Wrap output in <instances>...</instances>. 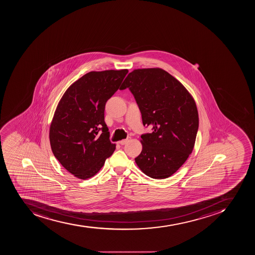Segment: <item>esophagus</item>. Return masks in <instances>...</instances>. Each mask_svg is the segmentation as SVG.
Here are the masks:
<instances>
[{"mask_svg":"<svg viewBox=\"0 0 255 255\" xmlns=\"http://www.w3.org/2000/svg\"><path fill=\"white\" fill-rule=\"evenodd\" d=\"M130 139H131L130 137H127V139H123V140H122V141H119V143L121 145L127 144V142H128V141H129V140H130Z\"/></svg>","mask_w":255,"mask_h":255,"instance_id":"1","label":"esophagus"}]
</instances>
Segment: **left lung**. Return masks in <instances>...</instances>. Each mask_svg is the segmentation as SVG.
<instances>
[{
  "mask_svg": "<svg viewBox=\"0 0 255 255\" xmlns=\"http://www.w3.org/2000/svg\"><path fill=\"white\" fill-rule=\"evenodd\" d=\"M127 88L137 102L142 124L153 129L141 136L136 164L150 178H169L193 150L199 127L196 102L180 81L159 68L129 72L120 90Z\"/></svg>",
  "mask_w": 255,
  "mask_h": 255,
  "instance_id": "8db88e82",
  "label": "left lung"
}]
</instances>
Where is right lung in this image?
<instances>
[{"label": "right lung", "mask_w": 255, "mask_h": 255, "mask_svg": "<svg viewBox=\"0 0 255 255\" xmlns=\"http://www.w3.org/2000/svg\"><path fill=\"white\" fill-rule=\"evenodd\" d=\"M127 73V69L88 72L68 87L58 104L50 124V146L59 163L80 179L97 174L115 151L104 110Z\"/></svg>", "instance_id": "right-lung-1"}]
</instances>
